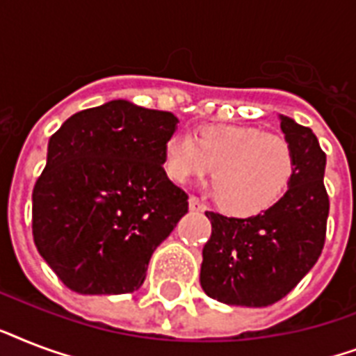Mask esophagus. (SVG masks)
Returning <instances> with one entry per match:
<instances>
[{
    "instance_id": "obj_1",
    "label": "esophagus",
    "mask_w": 356,
    "mask_h": 356,
    "mask_svg": "<svg viewBox=\"0 0 356 356\" xmlns=\"http://www.w3.org/2000/svg\"><path fill=\"white\" fill-rule=\"evenodd\" d=\"M188 207H190V211H197V212L203 211V205H201L200 201H197V197H194V195L188 200Z\"/></svg>"
}]
</instances>
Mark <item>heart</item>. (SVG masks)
Here are the masks:
<instances>
[{
	"mask_svg": "<svg viewBox=\"0 0 356 356\" xmlns=\"http://www.w3.org/2000/svg\"><path fill=\"white\" fill-rule=\"evenodd\" d=\"M212 170L218 203L236 216L277 205L296 175V153L284 136L257 127L207 125L192 138L175 133L164 144V170L173 181L205 177Z\"/></svg>",
	"mask_w": 356,
	"mask_h": 356,
	"instance_id": "b5f03b06",
	"label": "heart"
}]
</instances>
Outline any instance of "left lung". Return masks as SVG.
<instances>
[{
  "label": "left lung",
  "mask_w": 356,
  "mask_h": 356,
  "mask_svg": "<svg viewBox=\"0 0 356 356\" xmlns=\"http://www.w3.org/2000/svg\"><path fill=\"white\" fill-rule=\"evenodd\" d=\"M296 153V175L282 200L262 214L229 218L207 211L211 240L203 248L201 288L238 307H268L298 286L325 243L327 156L312 129L279 116Z\"/></svg>",
  "instance_id": "left-lung-1"
}]
</instances>
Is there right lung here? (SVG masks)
Returning <instances> with one entry per match:
<instances>
[{
	"instance_id": "right-lung-1",
	"label": "right lung",
	"mask_w": 356,
	"mask_h": 356,
	"mask_svg": "<svg viewBox=\"0 0 356 356\" xmlns=\"http://www.w3.org/2000/svg\"><path fill=\"white\" fill-rule=\"evenodd\" d=\"M179 120L125 99L70 116L47 144L33 188V238L42 259L77 293L142 286L153 251L188 212L164 172Z\"/></svg>"
}]
</instances>
